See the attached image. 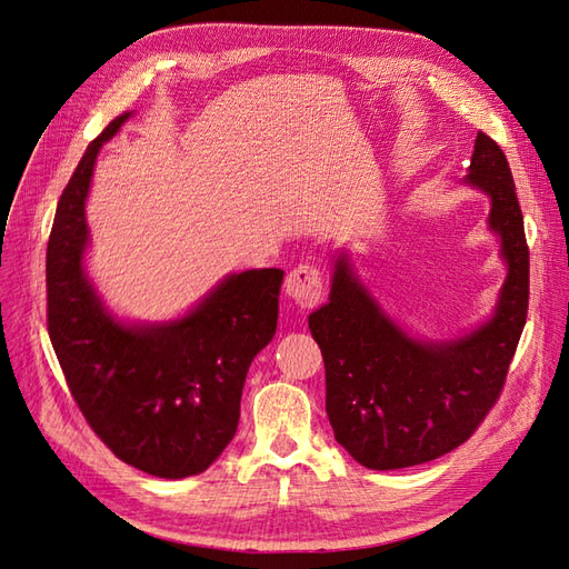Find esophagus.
<instances>
[{"instance_id": "obj_1", "label": "esophagus", "mask_w": 569, "mask_h": 569, "mask_svg": "<svg viewBox=\"0 0 569 569\" xmlns=\"http://www.w3.org/2000/svg\"><path fill=\"white\" fill-rule=\"evenodd\" d=\"M287 297L299 308H313L322 297V270L313 263H301L295 270H289L284 280Z\"/></svg>"}]
</instances>
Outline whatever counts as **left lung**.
Returning <instances> with one entry per match:
<instances>
[{
	"label": "left lung",
	"mask_w": 569,
	"mask_h": 569,
	"mask_svg": "<svg viewBox=\"0 0 569 569\" xmlns=\"http://www.w3.org/2000/svg\"><path fill=\"white\" fill-rule=\"evenodd\" d=\"M491 199L508 278L496 313L451 341H416L356 280L335 266L330 303L308 318L325 360V408L335 439L370 470L435 460L468 441L503 391L529 306V247L503 149L477 132L470 176Z\"/></svg>",
	"instance_id": "left-lung-1"
}]
</instances>
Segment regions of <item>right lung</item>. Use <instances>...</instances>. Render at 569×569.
I'll return each mask as SVG.
<instances>
[{"instance_id":"1","label":"right lung","mask_w":569,"mask_h":569,"mask_svg":"<svg viewBox=\"0 0 569 569\" xmlns=\"http://www.w3.org/2000/svg\"><path fill=\"white\" fill-rule=\"evenodd\" d=\"M120 113L84 149L47 244V330L73 401L111 453L153 477L203 472L232 441L253 356L278 327L280 268L230 274L182 320L116 322L84 278V199Z\"/></svg>"}]
</instances>
